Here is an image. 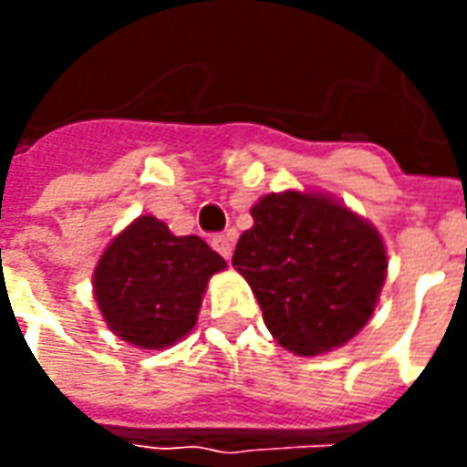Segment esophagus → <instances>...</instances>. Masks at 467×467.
Instances as JSON below:
<instances>
[{"instance_id":"1","label":"esophagus","mask_w":467,"mask_h":467,"mask_svg":"<svg viewBox=\"0 0 467 467\" xmlns=\"http://www.w3.org/2000/svg\"><path fill=\"white\" fill-rule=\"evenodd\" d=\"M213 247L217 250V253L223 254L224 260H230V257H233V237H230V234H214Z\"/></svg>"}]
</instances>
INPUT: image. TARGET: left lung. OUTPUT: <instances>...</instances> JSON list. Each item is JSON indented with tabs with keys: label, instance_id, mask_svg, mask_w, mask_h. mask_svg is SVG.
Wrapping results in <instances>:
<instances>
[{
	"label": "left lung",
	"instance_id": "8db88e82",
	"mask_svg": "<svg viewBox=\"0 0 467 467\" xmlns=\"http://www.w3.org/2000/svg\"><path fill=\"white\" fill-rule=\"evenodd\" d=\"M233 267L253 287L285 350L323 355L350 343L380 297L388 253L365 217L325 192L265 194Z\"/></svg>",
	"mask_w": 467,
	"mask_h": 467
}]
</instances>
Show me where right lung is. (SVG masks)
Masks as SVG:
<instances>
[{
  "label": "right lung",
  "mask_w": 467,
  "mask_h": 467,
  "mask_svg": "<svg viewBox=\"0 0 467 467\" xmlns=\"http://www.w3.org/2000/svg\"><path fill=\"white\" fill-rule=\"evenodd\" d=\"M224 267L202 237H177L162 220L142 214L107 244L97 263V307L124 343L162 350L190 335L210 277Z\"/></svg>",
  "instance_id": "right-lung-1"
}]
</instances>
